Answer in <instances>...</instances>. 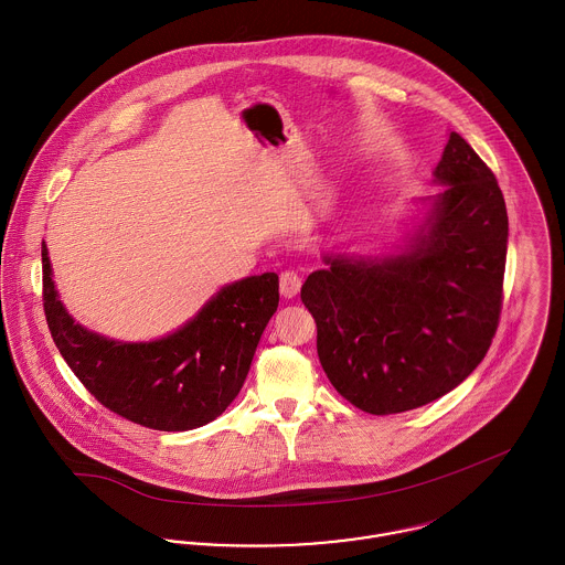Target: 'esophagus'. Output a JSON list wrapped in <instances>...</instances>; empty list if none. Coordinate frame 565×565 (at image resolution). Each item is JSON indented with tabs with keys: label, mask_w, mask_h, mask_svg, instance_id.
I'll list each match as a JSON object with an SVG mask.
<instances>
[{
	"label": "esophagus",
	"mask_w": 565,
	"mask_h": 565,
	"mask_svg": "<svg viewBox=\"0 0 565 565\" xmlns=\"http://www.w3.org/2000/svg\"><path fill=\"white\" fill-rule=\"evenodd\" d=\"M300 287H302V282H300V276L296 271H282L280 274V294H282V298H287V300L296 298L300 294Z\"/></svg>",
	"instance_id": "1"
}]
</instances>
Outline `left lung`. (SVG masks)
<instances>
[{
  "label": "left lung",
  "instance_id": "1",
  "mask_svg": "<svg viewBox=\"0 0 565 565\" xmlns=\"http://www.w3.org/2000/svg\"><path fill=\"white\" fill-rule=\"evenodd\" d=\"M444 184L411 249L392 258L326 256L300 298L318 323L332 387L372 415L433 403L461 385L491 345L502 311L509 220L493 171L450 132Z\"/></svg>",
  "mask_w": 565,
  "mask_h": 565
}]
</instances>
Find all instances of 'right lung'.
<instances>
[{"label":"right lung","mask_w":565,"mask_h":565,"mask_svg":"<svg viewBox=\"0 0 565 565\" xmlns=\"http://www.w3.org/2000/svg\"><path fill=\"white\" fill-rule=\"evenodd\" d=\"M43 311L82 385L113 413L154 430H191L220 417L242 392L258 339L278 309V276L224 287L180 330L150 343L88 332L58 300L43 242Z\"/></svg>","instance_id":"obj_1"}]
</instances>
